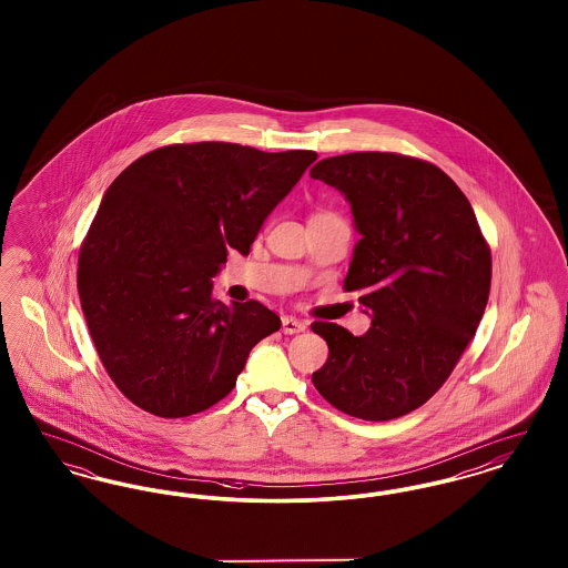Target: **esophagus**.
<instances>
[{
	"mask_svg": "<svg viewBox=\"0 0 568 568\" xmlns=\"http://www.w3.org/2000/svg\"><path fill=\"white\" fill-rule=\"evenodd\" d=\"M308 327V322L304 320H297V317H283V332L285 334H297V332H304Z\"/></svg>",
	"mask_w": 568,
	"mask_h": 568,
	"instance_id": "esophagus-1",
	"label": "esophagus"
}]
</instances>
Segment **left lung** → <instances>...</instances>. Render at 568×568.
Returning <instances> with one entry per match:
<instances>
[{"label": "left lung", "instance_id": "left-lung-1", "mask_svg": "<svg viewBox=\"0 0 568 568\" xmlns=\"http://www.w3.org/2000/svg\"><path fill=\"white\" fill-rule=\"evenodd\" d=\"M311 176L352 204L345 290L373 324L364 336L315 322L329 355L313 383L338 410L387 422L428 403L484 317L491 253L458 185L434 163L398 153L327 158Z\"/></svg>", "mask_w": 568, "mask_h": 568}]
</instances>
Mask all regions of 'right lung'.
I'll return each mask as SVG.
<instances>
[{
  "label": "right lung",
  "mask_w": 568,
  "mask_h": 568,
  "mask_svg": "<svg viewBox=\"0 0 568 568\" xmlns=\"http://www.w3.org/2000/svg\"><path fill=\"white\" fill-rule=\"evenodd\" d=\"M317 160L232 142L155 149L110 185L79 255V296L114 385L165 419L225 398L251 349L281 327L257 300L225 306L213 276L248 248Z\"/></svg>",
  "instance_id": "add662e5"
}]
</instances>
